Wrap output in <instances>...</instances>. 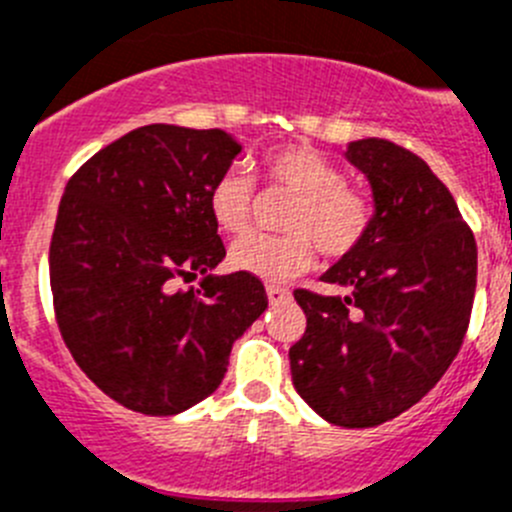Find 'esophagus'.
Segmentation results:
<instances>
[{"instance_id":"obj_1","label":"esophagus","mask_w":512,"mask_h":512,"mask_svg":"<svg viewBox=\"0 0 512 512\" xmlns=\"http://www.w3.org/2000/svg\"><path fill=\"white\" fill-rule=\"evenodd\" d=\"M267 301L278 306V303H288L290 301V290L288 288H278V285H267Z\"/></svg>"}]
</instances>
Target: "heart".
I'll return each mask as SVG.
<instances>
[{
    "instance_id": "1",
    "label": "heart",
    "mask_w": 512,
    "mask_h": 512,
    "mask_svg": "<svg viewBox=\"0 0 512 512\" xmlns=\"http://www.w3.org/2000/svg\"><path fill=\"white\" fill-rule=\"evenodd\" d=\"M262 178L293 193L285 206L283 234H247L229 250V265L267 283L296 278L311 265L313 245L324 257H347L365 242L372 227V204L344 186L339 168L306 145H285L262 158ZM255 183L242 170L216 176L206 193L214 224L222 232H245L252 216Z\"/></svg>"
}]
</instances>
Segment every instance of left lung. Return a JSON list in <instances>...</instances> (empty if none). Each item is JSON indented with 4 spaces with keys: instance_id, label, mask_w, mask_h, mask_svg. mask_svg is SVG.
<instances>
[{
    "instance_id": "1",
    "label": "left lung",
    "mask_w": 512,
    "mask_h": 512,
    "mask_svg": "<svg viewBox=\"0 0 512 512\" xmlns=\"http://www.w3.org/2000/svg\"><path fill=\"white\" fill-rule=\"evenodd\" d=\"M347 160L375 201L365 242L321 280L344 296L298 288L306 334L290 347L293 388L334 426L370 428L416 405L464 342L477 245L449 188L411 150L380 137Z\"/></svg>"
}]
</instances>
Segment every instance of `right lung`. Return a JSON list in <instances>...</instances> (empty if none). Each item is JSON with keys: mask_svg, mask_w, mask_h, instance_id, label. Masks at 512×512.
Masks as SVG:
<instances>
[{"mask_svg": "<svg viewBox=\"0 0 512 512\" xmlns=\"http://www.w3.org/2000/svg\"><path fill=\"white\" fill-rule=\"evenodd\" d=\"M242 145L224 130L147 124L86 160L50 239L58 329L101 393L176 416L224 380L234 339L267 308L260 278L224 260L206 193ZM204 274L201 289L177 283Z\"/></svg>", "mask_w": 512, "mask_h": 512, "instance_id": "obj_1", "label": "right lung"}]
</instances>
